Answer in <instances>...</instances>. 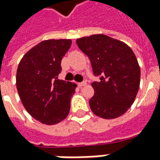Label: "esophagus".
Instances as JSON below:
<instances>
[{
  "instance_id": "1",
  "label": "esophagus",
  "mask_w": 160,
  "mask_h": 160,
  "mask_svg": "<svg viewBox=\"0 0 160 160\" xmlns=\"http://www.w3.org/2000/svg\"><path fill=\"white\" fill-rule=\"evenodd\" d=\"M86 85V81H82V82H80V83H78V86H80V87H82V86H85Z\"/></svg>"
}]
</instances>
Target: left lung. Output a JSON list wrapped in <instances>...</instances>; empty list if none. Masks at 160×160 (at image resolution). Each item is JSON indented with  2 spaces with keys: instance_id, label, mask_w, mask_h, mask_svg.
<instances>
[{
  "instance_id": "left-lung-1",
  "label": "left lung",
  "mask_w": 160,
  "mask_h": 160,
  "mask_svg": "<svg viewBox=\"0 0 160 160\" xmlns=\"http://www.w3.org/2000/svg\"><path fill=\"white\" fill-rule=\"evenodd\" d=\"M76 44L91 61L93 74L99 80L92 84L94 96L89 100L96 115L114 119L134 102L141 70L137 58L124 42L105 35L77 39Z\"/></svg>"
}]
</instances>
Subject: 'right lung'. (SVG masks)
I'll use <instances>...</instances> for the list:
<instances>
[{"label":"right lung","instance_id":"obj_1","mask_svg":"<svg viewBox=\"0 0 160 160\" xmlns=\"http://www.w3.org/2000/svg\"><path fill=\"white\" fill-rule=\"evenodd\" d=\"M71 40H48L31 48L21 59L16 85L27 112L46 125H55L68 116L76 85L59 80L61 61Z\"/></svg>","mask_w":160,"mask_h":160}]
</instances>
